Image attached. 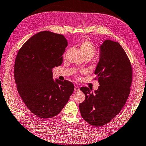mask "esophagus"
<instances>
[{
	"label": "esophagus",
	"instance_id": "1",
	"mask_svg": "<svg viewBox=\"0 0 146 146\" xmlns=\"http://www.w3.org/2000/svg\"><path fill=\"white\" fill-rule=\"evenodd\" d=\"M74 90H75V91H79L80 90V88L78 86H75V87H74Z\"/></svg>",
	"mask_w": 146,
	"mask_h": 146
}]
</instances>
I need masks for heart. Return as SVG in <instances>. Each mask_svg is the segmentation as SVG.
<instances>
[{"label":"heart","mask_w":146,"mask_h":146,"mask_svg":"<svg viewBox=\"0 0 146 146\" xmlns=\"http://www.w3.org/2000/svg\"><path fill=\"white\" fill-rule=\"evenodd\" d=\"M80 51L82 53L84 57L92 58L96 52L95 44L91 41L88 40H82L79 44Z\"/></svg>","instance_id":"1"}]
</instances>
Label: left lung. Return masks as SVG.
I'll list each match as a JSON object with an SVG mask.
<instances>
[{"mask_svg":"<svg viewBox=\"0 0 146 146\" xmlns=\"http://www.w3.org/2000/svg\"><path fill=\"white\" fill-rule=\"evenodd\" d=\"M100 86L91 92L87 87L79 104L81 116L91 125L100 127L118 114L130 93L133 70L126 53L118 42L106 40L100 46V60L95 70Z\"/></svg>","mask_w":146,"mask_h":146,"instance_id":"obj_1","label":"left lung"}]
</instances>
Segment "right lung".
Here are the masks:
<instances>
[{
	"label": "right lung",
	"instance_id": "right-lung-1",
	"mask_svg": "<svg viewBox=\"0 0 146 146\" xmlns=\"http://www.w3.org/2000/svg\"><path fill=\"white\" fill-rule=\"evenodd\" d=\"M67 46L63 35L44 31L31 37L18 52L14 66L17 90L39 118L58 115L74 92L72 82L52 78V69L62 64Z\"/></svg>",
	"mask_w": 146,
	"mask_h": 146
}]
</instances>
